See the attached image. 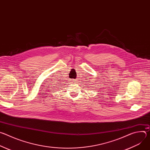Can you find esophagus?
I'll list each match as a JSON object with an SVG mask.
<instances>
[{
	"instance_id": "34e87169",
	"label": "esophagus",
	"mask_w": 150,
	"mask_h": 150,
	"mask_svg": "<svg viewBox=\"0 0 150 150\" xmlns=\"http://www.w3.org/2000/svg\"><path fill=\"white\" fill-rule=\"evenodd\" d=\"M72 80H73V81H74H74H75V80H74V79H72Z\"/></svg>"
}]
</instances>
